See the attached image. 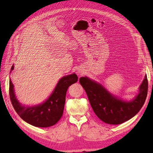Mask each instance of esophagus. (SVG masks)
<instances>
[{"mask_svg":"<svg viewBox=\"0 0 153 153\" xmlns=\"http://www.w3.org/2000/svg\"><path fill=\"white\" fill-rule=\"evenodd\" d=\"M79 73H80V71H79Z\"/></svg>","mask_w":153,"mask_h":153,"instance_id":"1","label":"esophagus"}]
</instances>
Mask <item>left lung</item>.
<instances>
[{
  "instance_id": "1",
  "label": "left lung",
  "mask_w": 153,
  "mask_h": 153,
  "mask_svg": "<svg viewBox=\"0 0 153 153\" xmlns=\"http://www.w3.org/2000/svg\"><path fill=\"white\" fill-rule=\"evenodd\" d=\"M79 83L85 91L94 112L108 124H120L135 116L143 106L147 96V75L139 87V94L130 101L114 96L102 85L87 77H80Z\"/></svg>"
}]
</instances>
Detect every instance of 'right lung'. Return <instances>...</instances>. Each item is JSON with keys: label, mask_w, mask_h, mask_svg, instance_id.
<instances>
[{"label": "right lung", "mask_w": 153, "mask_h": 153, "mask_svg": "<svg viewBox=\"0 0 153 153\" xmlns=\"http://www.w3.org/2000/svg\"><path fill=\"white\" fill-rule=\"evenodd\" d=\"M14 69V66L11 70ZM78 79L76 74L64 76L59 80L48 99L40 105L24 106L19 103L14 94V85L10 79L9 94L12 106L20 118L30 124L39 128H47L59 121L63 114L67 90Z\"/></svg>", "instance_id": "add662e5"}]
</instances>
